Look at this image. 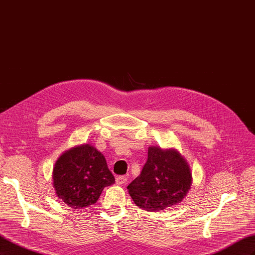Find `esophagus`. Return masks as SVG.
<instances>
[{
	"label": "esophagus",
	"mask_w": 255,
	"mask_h": 255,
	"mask_svg": "<svg viewBox=\"0 0 255 255\" xmlns=\"http://www.w3.org/2000/svg\"><path fill=\"white\" fill-rule=\"evenodd\" d=\"M127 181H128V177L127 176L119 175V176L116 177V184H118V185L125 184V183H127Z\"/></svg>",
	"instance_id": "obj_1"
}]
</instances>
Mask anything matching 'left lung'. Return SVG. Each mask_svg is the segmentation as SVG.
Wrapping results in <instances>:
<instances>
[{
	"label": "left lung",
	"instance_id": "1",
	"mask_svg": "<svg viewBox=\"0 0 255 255\" xmlns=\"http://www.w3.org/2000/svg\"><path fill=\"white\" fill-rule=\"evenodd\" d=\"M191 182L190 167L179 151L149 146L141 173L128 185V190L138 207L157 212L180 203Z\"/></svg>",
	"mask_w": 255,
	"mask_h": 255
}]
</instances>
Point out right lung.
Segmentation results:
<instances>
[{
	"instance_id": "1",
	"label": "right lung",
	"mask_w": 255,
	"mask_h": 255,
	"mask_svg": "<svg viewBox=\"0 0 255 255\" xmlns=\"http://www.w3.org/2000/svg\"><path fill=\"white\" fill-rule=\"evenodd\" d=\"M52 177L56 196L75 210L95 204L104 187L115 183L103 154L88 143L61 154Z\"/></svg>"
}]
</instances>
